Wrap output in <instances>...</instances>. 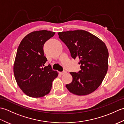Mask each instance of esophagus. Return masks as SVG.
<instances>
[{
	"instance_id": "1",
	"label": "esophagus",
	"mask_w": 124,
	"mask_h": 124,
	"mask_svg": "<svg viewBox=\"0 0 124 124\" xmlns=\"http://www.w3.org/2000/svg\"><path fill=\"white\" fill-rule=\"evenodd\" d=\"M66 73H67V71H63V72H59L60 75H64Z\"/></svg>"
}]
</instances>
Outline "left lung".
I'll use <instances>...</instances> for the list:
<instances>
[{
	"label": "left lung",
	"instance_id": "left-lung-1",
	"mask_svg": "<svg viewBox=\"0 0 124 124\" xmlns=\"http://www.w3.org/2000/svg\"><path fill=\"white\" fill-rule=\"evenodd\" d=\"M69 48L73 59L79 60L81 70L71 72V83L66 87L72 94L86 95L93 93L102 83L108 69L109 53L101 39L83 30L58 33Z\"/></svg>",
	"mask_w": 124,
	"mask_h": 124
}]
</instances>
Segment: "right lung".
I'll list each match as a JSON object with an SVG mask.
<instances>
[{"mask_svg": "<svg viewBox=\"0 0 124 124\" xmlns=\"http://www.w3.org/2000/svg\"><path fill=\"white\" fill-rule=\"evenodd\" d=\"M48 30L33 31L24 37L18 47L13 67L15 80L23 93L31 97H41L51 90L52 82L58 76L47 61L43 47L55 35Z\"/></svg>", "mask_w": 124, "mask_h": 124, "instance_id": "1", "label": "right lung"}]
</instances>
